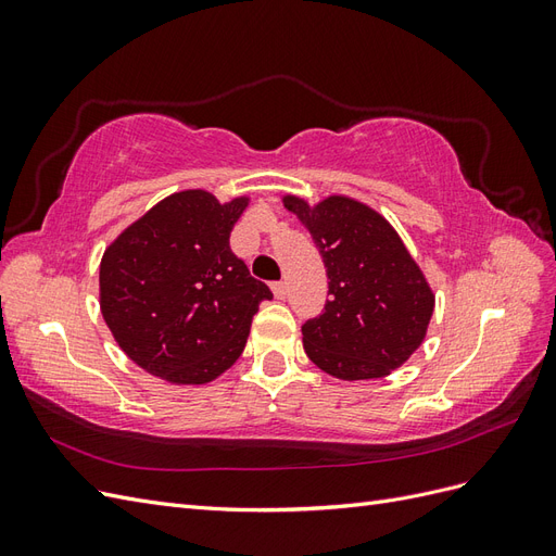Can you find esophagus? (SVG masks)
<instances>
[{
  "label": "esophagus",
  "mask_w": 556,
  "mask_h": 556,
  "mask_svg": "<svg viewBox=\"0 0 556 556\" xmlns=\"http://www.w3.org/2000/svg\"><path fill=\"white\" fill-rule=\"evenodd\" d=\"M271 292H274V296L276 299H285V296H288V288H285V282H271Z\"/></svg>",
  "instance_id": "1"
}]
</instances>
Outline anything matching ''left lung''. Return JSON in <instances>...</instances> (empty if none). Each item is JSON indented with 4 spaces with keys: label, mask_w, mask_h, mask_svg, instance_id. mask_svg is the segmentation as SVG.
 Wrapping results in <instances>:
<instances>
[{
    "label": "left lung",
    "mask_w": 556,
    "mask_h": 556,
    "mask_svg": "<svg viewBox=\"0 0 556 556\" xmlns=\"http://www.w3.org/2000/svg\"><path fill=\"white\" fill-rule=\"evenodd\" d=\"M282 204L311 231L329 278L325 311L301 327L315 366L341 380L390 376L422 345L433 292L394 227L348 197Z\"/></svg>",
    "instance_id": "8db88e82"
}]
</instances>
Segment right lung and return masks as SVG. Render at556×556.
I'll list each match as a JSON object with an SVG mask.
<instances>
[{"mask_svg": "<svg viewBox=\"0 0 556 556\" xmlns=\"http://www.w3.org/2000/svg\"><path fill=\"white\" fill-rule=\"evenodd\" d=\"M248 199L206 190L162 199L99 266L102 315L125 355L176 384L215 380L241 357L252 315L271 290L229 248Z\"/></svg>", "mask_w": 556, "mask_h": 556, "instance_id": "1", "label": "right lung"}]
</instances>
